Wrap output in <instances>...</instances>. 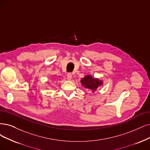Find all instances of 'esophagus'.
Wrapping results in <instances>:
<instances>
[{
	"label": "esophagus",
	"instance_id": "1",
	"mask_svg": "<svg viewBox=\"0 0 150 150\" xmlns=\"http://www.w3.org/2000/svg\"><path fill=\"white\" fill-rule=\"evenodd\" d=\"M67 79L69 80H70L72 79V75L71 74H67Z\"/></svg>",
	"mask_w": 150,
	"mask_h": 150
}]
</instances>
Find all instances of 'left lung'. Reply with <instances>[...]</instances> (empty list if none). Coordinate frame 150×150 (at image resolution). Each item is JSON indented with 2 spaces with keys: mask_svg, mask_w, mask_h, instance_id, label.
<instances>
[{
  "mask_svg": "<svg viewBox=\"0 0 150 150\" xmlns=\"http://www.w3.org/2000/svg\"><path fill=\"white\" fill-rule=\"evenodd\" d=\"M81 83L85 89L94 93L99 87L103 85V81L98 78H95L90 75H86L82 78Z\"/></svg>",
  "mask_w": 150,
  "mask_h": 150,
  "instance_id": "obj_1",
  "label": "left lung"
}]
</instances>
